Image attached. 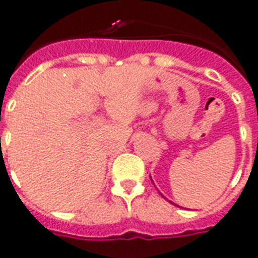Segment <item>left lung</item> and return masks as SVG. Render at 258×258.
<instances>
[{"mask_svg": "<svg viewBox=\"0 0 258 258\" xmlns=\"http://www.w3.org/2000/svg\"><path fill=\"white\" fill-rule=\"evenodd\" d=\"M162 196H163V195H162ZM170 203H171V201H170ZM171 204H174V203H171ZM174 205H177V204H174ZM177 207H178V205H177Z\"/></svg>", "mask_w": 258, "mask_h": 258, "instance_id": "left-lung-1", "label": "left lung"}]
</instances>
